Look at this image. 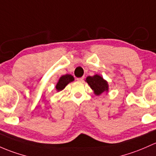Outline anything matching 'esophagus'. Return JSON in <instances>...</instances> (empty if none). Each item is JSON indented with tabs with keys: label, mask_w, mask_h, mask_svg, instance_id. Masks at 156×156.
<instances>
[{
	"label": "esophagus",
	"mask_w": 156,
	"mask_h": 156,
	"mask_svg": "<svg viewBox=\"0 0 156 156\" xmlns=\"http://www.w3.org/2000/svg\"><path fill=\"white\" fill-rule=\"evenodd\" d=\"M83 77H81V78H77V81H83Z\"/></svg>",
	"instance_id": "34e87169"
}]
</instances>
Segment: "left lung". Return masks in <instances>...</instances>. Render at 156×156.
I'll return each mask as SVG.
<instances>
[{
    "label": "left lung",
    "instance_id": "8db88e82",
    "mask_svg": "<svg viewBox=\"0 0 156 156\" xmlns=\"http://www.w3.org/2000/svg\"><path fill=\"white\" fill-rule=\"evenodd\" d=\"M85 81L89 84L96 96H100L105 92L108 93L109 86L108 81L98 74H96L93 76L87 77Z\"/></svg>",
    "mask_w": 156,
    "mask_h": 156
}]
</instances>
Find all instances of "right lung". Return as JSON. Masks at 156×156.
<instances>
[{
  "label": "right lung",
  "mask_w": 156,
  "mask_h": 156,
  "mask_svg": "<svg viewBox=\"0 0 156 156\" xmlns=\"http://www.w3.org/2000/svg\"><path fill=\"white\" fill-rule=\"evenodd\" d=\"M74 80H75L74 79V77L73 75H69V74H66L64 75H62L59 78L58 82L57 83L56 87H55L56 90L57 92L63 90L67 84H69L70 82H73Z\"/></svg>",
  "instance_id": "right-lung-1"
}]
</instances>
